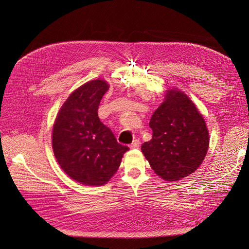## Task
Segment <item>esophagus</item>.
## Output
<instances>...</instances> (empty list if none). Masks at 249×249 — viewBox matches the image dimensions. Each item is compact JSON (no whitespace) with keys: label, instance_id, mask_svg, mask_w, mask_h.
Listing matches in <instances>:
<instances>
[{"label":"esophagus","instance_id":"34e87169","mask_svg":"<svg viewBox=\"0 0 249 249\" xmlns=\"http://www.w3.org/2000/svg\"><path fill=\"white\" fill-rule=\"evenodd\" d=\"M140 147V141L139 140H134L133 143L130 145L131 149H138Z\"/></svg>","mask_w":249,"mask_h":249}]
</instances>
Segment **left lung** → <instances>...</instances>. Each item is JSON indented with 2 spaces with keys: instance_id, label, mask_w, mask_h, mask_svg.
Returning <instances> with one entry per match:
<instances>
[{
  "instance_id": "left-lung-1",
  "label": "left lung",
  "mask_w": 249,
  "mask_h": 249,
  "mask_svg": "<svg viewBox=\"0 0 249 249\" xmlns=\"http://www.w3.org/2000/svg\"><path fill=\"white\" fill-rule=\"evenodd\" d=\"M149 126L152 140L141 150L154 172L165 180L174 182L193 174L205 160L210 144L207 124L185 92L168 90Z\"/></svg>"
}]
</instances>
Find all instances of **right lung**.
Instances as JSON below:
<instances>
[{"mask_svg":"<svg viewBox=\"0 0 249 249\" xmlns=\"http://www.w3.org/2000/svg\"><path fill=\"white\" fill-rule=\"evenodd\" d=\"M108 88L102 79L78 87L59 109L53 128L57 163L69 177L86 186L105 185L129 150L98 117V106Z\"/></svg>","mask_w":249,"mask_h":249,"instance_id":"add662e5","label":"right lung"}]
</instances>
